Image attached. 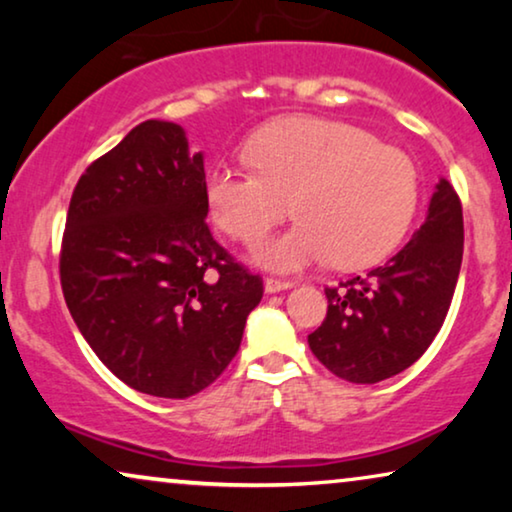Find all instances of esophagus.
Masks as SVG:
<instances>
[{
    "label": "esophagus",
    "instance_id": "esophagus-1",
    "mask_svg": "<svg viewBox=\"0 0 512 512\" xmlns=\"http://www.w3.org/2000/svg\"><path fill=\"white\" fill-rule=\"evenodd\" d=\"M265 293H279V291H286L291 289L293 282H284V279H275V277H265Z\"/></svg>",
    "mask_w": 512,
    "mask_h": 512
}]
</instances>
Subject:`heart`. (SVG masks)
<instances>
[{
	"mask_svg": "<svg viewBox=\"0 0 512 512\" xmlns=\"http://www.w3.org/2000/svg\"><path fill=\"white\" fill-rule=\"evenodd\" d=\"M247 163L205 172L209 214L223 233L256 242L279 219H300L256 249V261L296 272L333 258L340 268L382 261L403 240L417 209V172L394 146L356 125L293 116L256 132Z\"/></svg>",
	"mask_w": 512,
	"mask_h": 512,
	"instance_id": "b5f03b06",
	"label": "heart"
}]
</instances>
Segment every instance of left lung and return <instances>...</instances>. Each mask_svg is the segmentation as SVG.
I'll return each mask as SVG.
<instances>
[{"label": "left lung", "instance_id": "left-lung-1", "mask_svg": "<svg viewBox=\"0 0 512 512\" xmlns=\"http://www.w3.org/2000/svg\"><path fill=\"white\" fill-rule=\"evenodd\" d=\"M461 256V202L450 181L440 179L426 221L396 256L366 277L326 286V319L307 335L312 354L354 384H375L410 368L443 326Z\"/></svg>", "mask_w": 512, "mask_h": 512}]
</instances>
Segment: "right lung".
Segmentation results:
<instances>
[{
	"label": "right lung",
	"mask_w": 512,
	"mask_h": 512,
	"mask_svg": "<svg viewBox=\"0 0 512 512\" xmlns=\"http://www.w3.org/2000/svg\"><path fill=\"white\" fill-rule=\"evenodd\" d=\"M205 160L181 125L144 121L81 174L60 249L69 314L128 387L188 398L242 342L263 279L209 233Z\"/></svg>",
	"instance_id": "right-lung-1"
}]
</instances>
